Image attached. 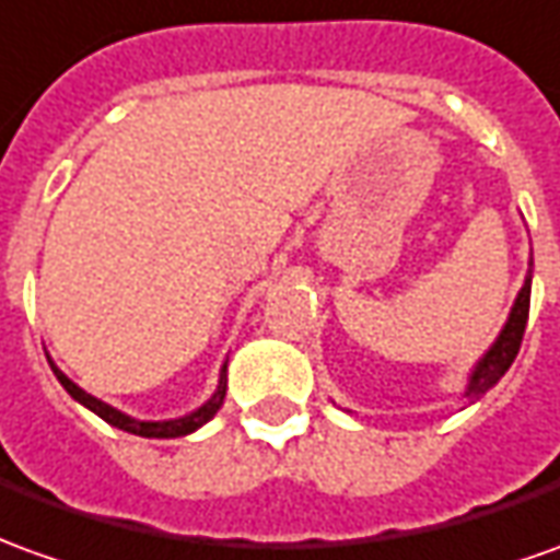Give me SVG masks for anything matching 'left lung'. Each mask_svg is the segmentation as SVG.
Masks as SVG:
<instances>
[{"label":"left lung","mask_w":560,"mask_h":560,"mask_svg":"<svg viewBox=\"0 0 560 560\" xmlns=\"http://www.w3.org/2000/svg\"><path fill=\"white\" fill-rule=\"evenodd\" d=\"M530 268H527V277H524V287L518 289V295H515V304H512V311H509L506 323H503V329L500 335L493 338V345L481 353L476 365H472V372L466 377V387L464 396L466 402L472 405L476 399H481L485 393L491 390L493 384L500 381V377L506 375L509 365L515 362L518 357V347H522L524 338V326H527V311H530V280H534V256L527 261ZM350 411V408H347ZM353 415V411H350Z\"/></svg>","instance_id":"obj_1"}]
</instances>
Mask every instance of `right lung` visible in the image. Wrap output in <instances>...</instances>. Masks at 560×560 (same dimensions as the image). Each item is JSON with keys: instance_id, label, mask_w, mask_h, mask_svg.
Wrapping results in <instances>:
<instances>
[{"instance_id": "1", "label": "right lung", "mask_w": 560, "mask_h": 560, "mask_svg": "<svg viewBox=\"0 0 560 560\" xmlns=\"http://www.w3.org/2000/svg\"><path fill=\"white\" fill-rule=\"evenodd\" d=\"M51 362V372L57 375V381L63 384V390L75 399L79 405H84L88 411H94L96 418H103L112 427H118V430H125V433L133 435H145V439H176V435H188L200 430L207 420L215 418V411L222 408L225 402V390H229V360L222 362V369H219V384H215V390L210 393V399L207 402H200L195 411H188V415H179V418H164V420H140L133 418V415H127L121 408H115V405L103 402V399H96L94 393L81 390L79 384L67 377L57 365Z\"/></svg>"}]
</instances>
